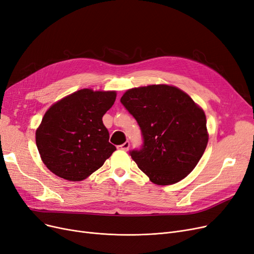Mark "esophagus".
<instances>
[{
	"instance_id": "obj_1",
	"label": "esophagus",
	"mask_w": 254,
	"mask_h": 254,
	"mask_svg": "<svg viewBox=\"0 0 254 254\" xmlns=\"http://www.w3.org/2000/svg\"><path fill=\"white\" fill-rule=\"evenodd\" d=\"M118 148H119V149H121V150H125V151H127V150H128V148H129V142H128V141L125 142V143H124V144H121V145H119V146H118Z\"/></svg>"
}]
</instances>
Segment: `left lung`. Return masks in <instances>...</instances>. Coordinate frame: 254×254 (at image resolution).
<instances>
[{
  "mask_svg": "<svg viewBox=\"0 0 254 254\" xmlns=\"http://www.w3.org/2000/svg\"><path fill=\"white\" fill-rule=\"evenodd\" d=\"M120 102L141 128L143 144L129 151L138 167L156 185L185 179L207 145L203 110L178 87L163 84L128 89Z\"/></svg>",
  "mask_w": 254,
  "mask_h": 254,
  "instance_id": "left-lung-1",
  "label": "left lung"
}]
</instances>
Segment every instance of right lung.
<instances>
[{
    "label": "right lung",
    "instance_id": "obj_1",
    "mask_svg": "<svg viewBox=\"0 0 254 254\" xmlns=\"http://www.w3.org/2000/svg\"><path fill=\"white\" fill-rule=\"evenodd\" d=\"M115 100L116 91L81 89L48 110L36 129V145L49 170L80 182L103 166L116 150L103 124Z\"/></svg>",
    "mask_w": 254,
    "mask_h": 254
}]
</instances>
